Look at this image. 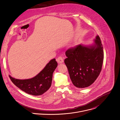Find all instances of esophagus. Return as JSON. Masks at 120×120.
I'll return each instance as SVG.
<instances>
[{"label": "esophagus", "instance_id": "1", "mask_svg": "<svg viewBox=\"0 0 120 120\" xmlns=\"http://www.w3.org/2000/svg\"><path fill=\"white\" fill-rule=\"evenodd\" d=\"M56 61L59 64H62L64 62V59L62 57L59 56L56 59Z\"/></svg>", "mask_w": 120, "mask_h": 120}]
</instances>
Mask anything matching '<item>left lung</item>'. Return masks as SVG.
<instances>
[{"mask_svg": "<svg viewBox=\"0 0 120 120\" xmlns=\"http://www.w3.org/2000/svg\"><path fill=\"white\" fill-rule=\"evenodd\" d=\"M65 55L67 57L64 63L73 84L80 88L91 86L101 73L104 59L99 36L96 37L93 45H78L68 49Z\"/></svg>", "mask_w": 120, "mask_h": 120, "instance_id": "obj_1", "label": "left lung"}]
</instances>
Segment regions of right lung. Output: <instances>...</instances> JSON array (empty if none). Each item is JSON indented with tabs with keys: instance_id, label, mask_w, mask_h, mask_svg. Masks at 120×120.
<instances>
[{
	"instance_id": "right-lung-1",
	"label": "right lung",
	"mask_w": 120,
	"mask_h": 120,
	"mask_svg": "<svg viewBox=\"0 0 120 120\" xmlns=\"http://www.w3.org/2000/svg\"><path fill=\"white\" fill-rule=\"evenodd\" d=\"M57 66L56 59L51 60L44 69L33 78L18 79L9 75L12 82L25 93L34 96L43 94L51 86L53 73Z\"/></svg>"
}]
</instances>
